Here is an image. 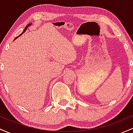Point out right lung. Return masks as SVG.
I'll return each instance as SVG.
<instances>
[{"mask_svg":"<svg viewBox=\"0 0 133 133\" xmlns=\"http://www.w3.org/2000/svg\"><path fill=\"white\" fill-rule=\"evenodd\" d=\"M30 24H29V25H27V26H26V27H25V29H24V31H23V32H22V34H21V35H19V36H21V35H22L23 33H24V32H25V30H26V29H27V27H28L29 26H30ZM18 37H19V36H18ZM18 37H16V39H17V38Z\"/></svg>","mask_w":133,"mask_h":133,"instance_id":"obj_1","label":"right lung"}]
</instances>
